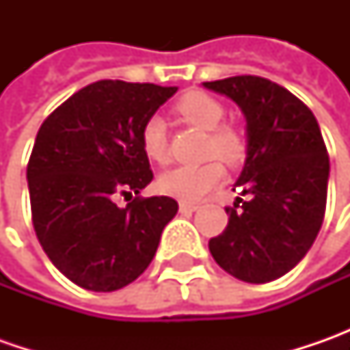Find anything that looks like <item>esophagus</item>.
<instances>
[{"instance_id":"34e87169","label":"esophagus","mask_w":350,"mask_h":350,"mask_svg":"<svg viewBox=\"0 0 350 350\" xmlns=\"http://www.w3.org/2000/svg\"><path fill=\"white\" fill-rule=\"evenodd\" d=\"M198 208L196 204H193V202H179V212L181 214H191V212H195V210Z\"/></svg>"}]
</instances>
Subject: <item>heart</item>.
Segmentation results:
<instances>
[{"label":"heart","mask_w":350,"mask_h":350,"mask_svg":"<svg viewBox=\"0 0 350 350\" xmlns=\"http://www.w3.org/2000/svg\"><path fill=\"white\" fill-rule=\"evenodd\" d=\"M177 113L191 124L210 130L208 155H218L228 163H239L245 155L243 136L234 126L220 124L224 118L222 103L208 93L189 91L177 101ZM140 144L144 154L155 163L167 161L165 122L159 116H150L142 126ZM224 181V167L218 159L202 165H179L159 177V189L183 202H196Z\"/></svg>","instance_id":"heart-1"}]
</instances>
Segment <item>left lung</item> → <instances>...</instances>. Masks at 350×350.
Masks as SVG:
<instances>
[{"label":"left lung","instance_id":"obj_1","mask_svg":"<svg viewBox=\"0 0 350 350\" xmlns=\"http://www.w3.org/2000/svg\"><path fill=\"white\" fill-rule=\"evenodd\" d=\"M204 88L230 97L247 122V157L235 187L249 198L226 208L228 226L208 241L210 253L243 282H271L302 261L323 224L325 142L314 113L265 77L235 75Z\"/></svg>","mask_w":350,"mask_h":350}]
</instances>
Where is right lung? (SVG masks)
Masks as SVG:
<instances>
[{"label":"right lung","mask_w":350,"mask_h":350,"mask_svg":"<svg viewBox=\"0 0 350 350\" xmlns=\"http://www.w3.org/2000/svg\"><path fill=\"white\" fill-rule=\"evenodd\" d=\"M177 88L101 79L79 89L42 122L27 165L33 226L62 275L93 292L134 282L154 259L179 204L140 195L154 173L144 122Z\"/></svg>","instance_id":"right-lung-1"}]
</instances>
